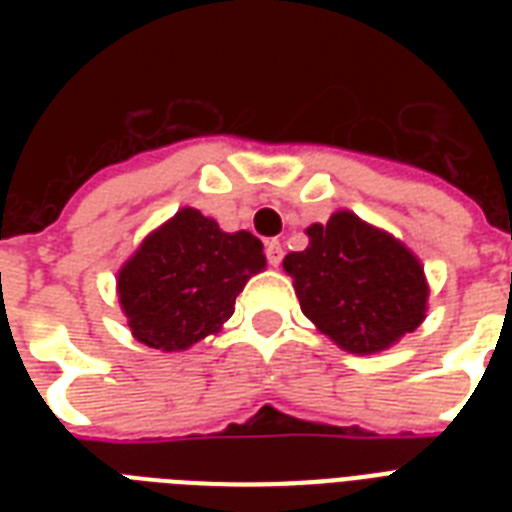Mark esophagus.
<instances>
[{
    "label": "esophagus",
    "mask_w": 512,
    "mask_h": 512,
    "mask_svg": "<svg viewBox=\"0 0 512 512\" xmlns=\"http://www.w3.org/2000/svg\"><path fill=\"white\" fill-rule=\"evenodd\" d=\"M265 255H268V263L276 268V265L281 263V257H284V247H281V241L271 239L268 244H265Z\"/></svg>",
    "instance_id": "1"
}]
</instances>
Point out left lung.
<instances>
[{"label": "left lung", "mask_w": 512, "mask_h": 512, "mask_svg": "<svg viewBox=\"0 0 512 512\" xmlns=\"http://www.w3.org/2000/svg\"><path fill=\"white\" fill-rule=\"evenodd\" d=\"M305 233L308 247L289 252L284 271L321 335L348 353L372 356L425 321L428 279L404 241L350 209H337Z\"/></svg>", "instance_id": "obj_1"}]
</instances>
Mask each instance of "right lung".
I'll return each instance as SVG.
<instances>
[{"label": "right lung", "instance_id": "add662e5", "mask_svg": "<svg viewBox=\"0 0 512 512\" xmlns=\"http://www.w3.org/2000/svg\"><path fill=\"white\" fill-rule=\"evenodd\" d=\"M265 271L263 241L228 233L199 209L183 207L148 233L116 273V295L132 337L180 353L217 335L236 297Z\"/></svg>", "mask_w": 512, "mask_h": 512}]
</instances>
